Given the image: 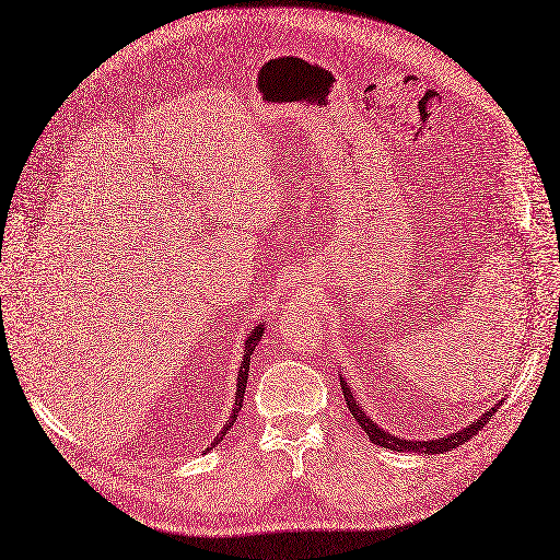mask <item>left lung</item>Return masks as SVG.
<instances>
[{"mask_svg": "<svg viewBox=\"0 0 560 560\" xmlns=\"http://www.w3.org/2000/svg\"><path fill=\"white\" fill-rule=\"evenodd\" d=\"M339 378H341V392H343V399H346V404H348L350 416H353V418L360 422V427L364 429V433H366L371 443L381 445V447H385V450H392V452H422V454H443V452H450V450H454V447H459V445L468 443V441L475 436V433H478V431L491 420L493 412L503 406V401L493 404L487 412H482V416H480L478 420L470 422L468 427H464V429H459V431L447 433V436H443V439H433V441H406V439H401V436H395V433H389V431L381 429L374 420H371V418L366 416V412H364L362 404H358L355 392L350 389L348 381H346L341 374H339Z\"/></svg>", "mask_w": 560, "mask_h": 560, "instance_id": "8db88e82", "label": "left lung"}]
</instances>
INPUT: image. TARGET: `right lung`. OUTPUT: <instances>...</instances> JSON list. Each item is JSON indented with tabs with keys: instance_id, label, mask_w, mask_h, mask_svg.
I'll return each mask as SVG.
<instances>
[{
	"instance_id": "1",
	"label": "right lung",
	"mask_w": 560,
	"mask_h": 560,
	"mask_svg": "<svg viewBox=\"0 0 560 560\" xmlns=\"http://www.w3.org/2000/svg\"><path fill=\"white\" fill-rule=\"evenodd\" d=\"M262 335H265V323L256 325V327L252 329V335H246V339H244V358H242V364H240V369H237V392H235V401H233V408H231V416H228L223 429L217 433L214 443H212L210 447H207V450L217 447V445L225 439V433L231 431V427L235 424V420H237V416H240L242 401H244V389H246V381H248V362H252V355H254L256 346L260 343ZM207 450H205V452H207Z\"/></svg>"
}]
</instances>
